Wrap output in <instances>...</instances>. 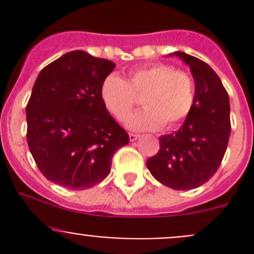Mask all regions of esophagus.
I'll return each mask as SVG.
<instances>
[{
  "label": "esophagus",
  "mask_w": 254,
  "mask_h": 254,
  "mask_svg": "<svg viewBox=\"0 0 254 254\" xmlns=\"http://www.w3.org/2000/svg\"><path fill=\"white\" fill-rule=\"evenodd\" d=\"M139 137H140V135H137V134H132V132H130L129 134L130 141H135V140H137Z\"/></svg>",
  "instance_id": "obj_1"
}]
</instances>
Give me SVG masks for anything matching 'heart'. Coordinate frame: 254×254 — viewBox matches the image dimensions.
Instances as JSON below:
<instances>
[{"label": "heart", "mask_w": 254, "mask_h": 254, "mask_svg": "<svg viewBox=\"0 0 254 254\" xmlns=\"http://www.w3.org/2000/svg\"><path fill=\"white\" fill-rule=\"evenodd\" d=\"M136 96H142V111L127 118L131 130L146 131L172 129L181 124L191 112L195 102V81L183 70H176L168 64H152L132 70L127 81L117 75H109L101 87L104 107L119 122L136 104Z\"/></svg>", "instance_id": "1"}]
</instances>
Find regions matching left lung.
I'll use <instances>...</instances> for the list:
<instances>
[{
    "instance_id": "obj_1",
    "label": "left lung",
    "mask_w": 254,
    "mask_h": 254,
    "mask_svg": "<svg viewBox=\"0 0 254 254\" xmlns=\"http://www.w3.org/2000/svg\"><path fill=\"white\" fill-rule=\"evenodd\" d=\"M179 56L195 79V102L181 129L160 137V150L147 160V168L160 183L188 190L206 183L216 173L231 132L230 99L217 73L182 51Z\"/></svg>"
}]
</instances>
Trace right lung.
Masks as SVG:
<instances>
[{
	"instance_id": "add662e5",
	"label": "right lung",
	"mask_w": 254,
	"mask_h": 254,
	"mask_svg": "<svg viewBox=\"0 0 254 254\" xmlns=\"http://www.w3.org/2000/svg\"><path fill=\"white\" fill-rule=\"evenodd\" d=\"M114 67L111 60L75 50L40 71L25 108L27 141L53 183L72 190L101 183L115 151L129 143L101 98L102 83Z\"/></svg>"
}]
</instances>
